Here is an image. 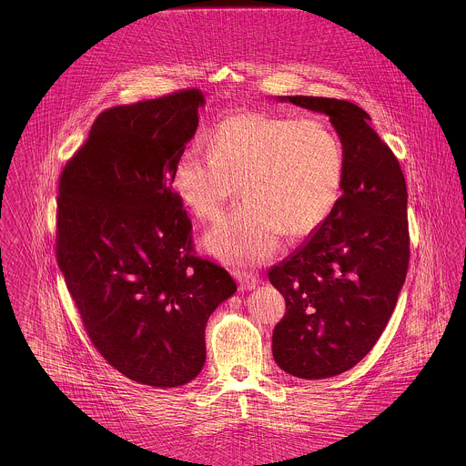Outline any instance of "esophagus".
Listing matches in <instances>:
<instances>
[{
    "instance_id": "obj_1",
    "label": "esophagus",
    "mask_w": 466,
    "mask_h": 466,
    "mask_svg": "<svg viewBox=\"0 0 466 466\" xmlns=\"http://www.w3.org/2000/svg\"><path fill=\"white\" fill-rule=\"evenodd\" d=\"M236 281L239 283V289H255L258 287V278L251 272H246V270H234L232 272Z\"/></svg>"
}]
</instances>
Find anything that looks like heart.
I'll list each match as a JSON object with an SVG mask.
<instances>
[{
	"label": "heart",
	"instance_id": "b5f03b06",
	"mask_svg": "<svg viewBox=\"0 0 466 466\" xmlns=\"http://www.w3.org/2000/svg\"><path fill=\"white\" fill-rule=\"evenodd\" d=\"M209 150L181 154L173 187L202 222L218 220L241 188L246 200L204 239L227 264L264 262L285 232L309 236L340 199L344 145L319 116L243 111L215 127Z\"/></svg>",
	"mask_w": 466,
	"mask_h": 466
}]
</instances>
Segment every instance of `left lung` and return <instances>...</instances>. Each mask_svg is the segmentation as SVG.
Masks as SVG:
<instances>
[{"instance_id": "1", "label": "left lung", "mask_w": 466, "mask_h": 466, "mask_svg": "<svg viewBox=\"0 0 466 466\" xmlns=\"http://www.w3.org/2000/svg\"><path fill=\"white\" fill-rule=\"evenodd\" d=\"M325 113L346 152L342 196L330 217L268 270L287 312L272 332V356L299 379L353 369L384 332L409 267L407 185L399 160L350 101L278 96Z\"/></svg>"}]
</instances>
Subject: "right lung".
I'll list each match as a JSON object with an SVG mask.
<instances>
[{
  "label": "right lung",
  "instance_id": "obj_1",
  "mask_svg": "<svg viewBox=\"0 0 466 466\" xmlns=\"http://www.w3.org/2000/svg\"><path fill=\"white\" fill-rule=\"evenodd\" d=\"M204 103L188 89L103 111L59 183L57 264L90 340L118 372L156 388L199 376L206 323L238 289L194 257L173 188Z\"/></svg>",
  "mask_w": 466,
  "mask_h": 466
}]
</instances>
